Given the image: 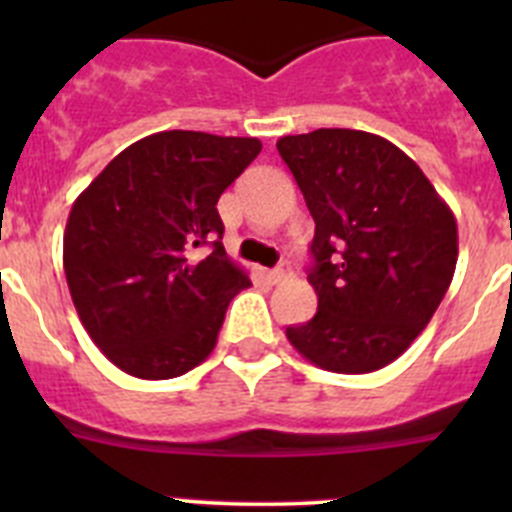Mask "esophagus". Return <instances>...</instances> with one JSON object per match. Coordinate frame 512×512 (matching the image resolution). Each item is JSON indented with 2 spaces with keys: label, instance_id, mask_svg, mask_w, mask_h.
<instances>
[{
  "label": "esophagus",
  "instance_id": "1",
  "mask_svg": "<svg viewBox=\"0 0 512 512\" xmlns=\"http://www.w3.org/2000/svg\"><path fill=\"white\" fill-rule=\"evenodd\" d=\"M287 271H289V264H284V261H282V264H279L277 269L264 271V279H266V282H269V284H277V282H282L284 277H287Z\"/></svg>",
  "mask_w": 512,
  "mask_h": 512
}]
</instances>
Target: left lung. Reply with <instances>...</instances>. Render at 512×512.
Here are the masks:
<instances>
[{"mask_svg": "<svg viewBox=\"0 0 512 512\" xmlns=\"http://www.w3.org/2000/svg\"><path fill=\"white\" fill-rule=\"evenodd\" d=\"M277 151L315 220L307 282L318 312L287 328L289 343L325 372H377L408 351L454 279V212L374 133L320 128L284 135Z\"/></svg>", "mask_w": 512, "mask_h": 512, "instance_id": "obj_1", "label": "left lung"}]
</instances>
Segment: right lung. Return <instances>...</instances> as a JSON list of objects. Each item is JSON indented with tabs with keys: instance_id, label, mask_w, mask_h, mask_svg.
<instances>
[{
	"instance_id": "right-lung-1",
	"label": "right lung",
	"mask_w": 512,
	"mask_h": 512,
	"mask_svg": "<svg viewBox=\"0 0 512 512\" xmlns=\"http://www.w3.org/2000/svg\"><path fill=\"white\" fill-rule=\"evenodd\" d=\"M259 138L164 130L117 153L76 197L63 271L81 325L138 379L187 374L212 354L248 277L223 248L217 200Z\"/></svg>"
}]
</instances>
